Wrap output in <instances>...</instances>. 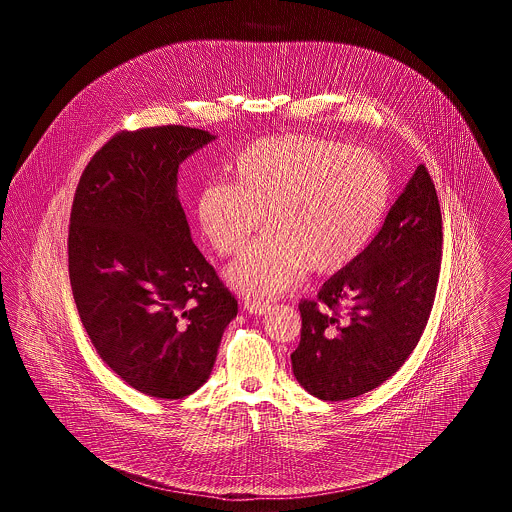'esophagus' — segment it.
Wrapping results in <instances>:
<instances>
[{
	"instance_id": "34e87169",
	"label": "esophagus",
	"mask_w": 512,
	"mask_h": 512,
	"mask_svg": "<svg viewBox=\"0 0 512 512\" xmlns=\"http://www.w3.org/2000/svg\"><path fill=\"white\" fill-rule=\"evenodd\" d=\"M245 309L253 315H265L268 309H270V303L265 299H247L245 301Z\"/></svg>"
}]
</instances>
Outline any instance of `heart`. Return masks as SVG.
I'll return each instance as SVG.
<instances>
[{
	"label": "heart",
	"instance_id": "heart-1",
	"mask_svg": "<svg viewBox=\"0 0 512 512\" xmlns=\"http://www.w3.org/2000/svg\"><path fill=\"white\" fill-rule=\"evenodd\" d=\"M232 182L207 184L197 219L215 251L244 249L267 217L270 230L245 249L228 278L242 292L292 288L307 265L334 272L357 259L388 211L384 159L338 140L292 134L259 140L236 157Z\"/></svg>",
	"mask_w": 512,
	"mask_h": 512
}]
</instances>
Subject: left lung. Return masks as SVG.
Here are the masks:
<instances>
[{"mask_svg": "<svg viewBox=\"0 0 512 512\" xmlns=\"http://www.w3.org/2000/svg\"><path fill=\"white\" fill-rule=\"evenodd\" d=\"M441 209L424 165L414 171L374 240L303 299L297 382L322 401L378 388L413 353L434 307L441 268Z\"/></svg>", "mask_w": 512, "mask_h": 512, "instance_id": "left-lung-1", "label": "left lung"}]
</instances>
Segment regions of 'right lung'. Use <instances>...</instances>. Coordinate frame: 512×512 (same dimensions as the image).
I'll use <instances>...</instances> for the list:
<instances>
[{
	"label": "right lung",
	"mask_w": 512,
	"mask_h": 512,
	"mask_svg": "<svg viewBox=\"0 0 512 512\" xmlns=\"http://www.w3.org/2000/svg\"><path fill=\"white\" fill-rule=\"evenodd\" d=\"M213 134L180 126L121 130L74 192L69 278L99 357L134 390L182 399L201 388L238 301L190 236L178 165Z\"/></svg>",
	"instance_id": "1"
}]
</instances>
